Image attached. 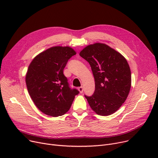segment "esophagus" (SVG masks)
Here are the masks:
<instances>
[{"instance_id": "obj_1", "label": "esophagus", "mask_w": 158, "mask_h": 158, "mask_svg": "<svg viewBox=\"0 0 158 158\" xmlns=\"http://www.w3.org/2000/svg\"><path fill=\"white\" fill-rule=\"evenodd\" d=\"M78 90H79V92L80 93H82V92H83V88H82V86L79 87L78 88Z\"/></svg>"}]
</instances>
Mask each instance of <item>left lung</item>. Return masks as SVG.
<instances>
[{
  "label": "left lung",
  "instance_id": "obj_1",
  "mask_svg": "<svg viewBox=\"0 0 158 158\" xmlns=\"http://www.w3.org/2000/svg\"><path fill=\"white\" fill-rule=\"evenodd\" d=\"M79 55L89 63L95 79L94 94L85 95L90 107L98 115L112 114L126 101L131 89V72L126 59L102 43L86 46Z\"/></svg>",
  "mask_w": 158,
  "mask_h": 158
}]
</instances>
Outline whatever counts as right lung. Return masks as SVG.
<instances>
[{"label": "right lung", "mask_w": 158, "mask_h": 158, "mask_svg": "<svg viewBox=\"0 0 158 158\" xmlns=\"http://www.w3.org/2000/svg\"><path fill=\"white\" fill-rule=\"evenodd\" d=\"M75 54L69 46H55L38 54L29 66L26 75L28 92L39 110L47 115H63L79 94L70 88L63 74L68 60Z\"/></svg>", "instance_id": "add662e5"}]
</instances>
